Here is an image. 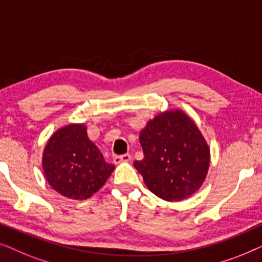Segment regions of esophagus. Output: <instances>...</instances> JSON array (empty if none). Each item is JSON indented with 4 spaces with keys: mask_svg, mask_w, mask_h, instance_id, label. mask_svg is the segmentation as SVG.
I'll use <instances>...</instances> for the list:
<instances>
[{
    "mask_svg": "<svg viewBox=\"0 0 262 262\" xmlns=\"http://www.w3.org/2000/svg\"><path fill=\"white\" fill-rule=\"evenodd\" d=\"M131 160V155L130 154H124V155H119V156H114L113 157V162L116 164L123 163V162H128Z\"/></svg>",
    "mask_w": 262,
    "mask_h": 262,
    "instance_id": "esophagus-1",
    "label": "esophagus"
}]
</instances>
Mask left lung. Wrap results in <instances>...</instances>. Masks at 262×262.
I'll return each instance as SVG.
<instances>
[{"label":"left lung","mask_w":262,"mask_h":262,"mask_svg":"<svg viewBox=\"0 0 262 262\" xmlns=\"http://www.w3.org/2000/svg\"><path fill=\"white\" fill-rule=\"evenodd\" d=\"M144 157L134 166L159 198L180 202L202 187L210 148L194 121L181 110L157 114L139 134Z\"/></svg>","instance_id":"8db88e82"}]
</instances>
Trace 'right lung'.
I'll return each instance as SVG.
<instances>
[{
    "label": "right lung",
    "mask_w": 262,
    "mask_h": 262,
    "mask_svg": "<svg viewBox=\"0 0 262 262\" xmlns=\"http://www.w3.org/2000/svg\"><path fill=\"white\" fill-rule=\"evenodd\" d=\"M113 169L88 138L84 124L60 127L42 152V170L49 185L70 199L89 198L105 185Z\"/></svg>",
    "instance_id": "1"
}]
</instances>
